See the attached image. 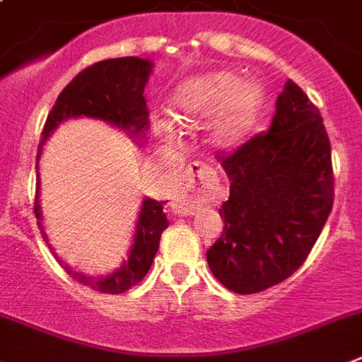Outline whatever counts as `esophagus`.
Segmentation results:
<instances>
[{
  "mask_svg": "<svg viewBox=\"0 0 362 362\" xmlns=\"http://www.w3.org/2000/svg\"><path fill=\"white\" fill-rule=\"evenodd\" d=\"M208 167L203 163H192L190 167L185 170L183 175V190L179 192L177 199H175L174 206L181 211H192L195 208V190L199 185H204L206 181Z\"/></svg>",
  "mask_w": 362,
  "mask_h": 362,
  "instance_id": "obj_1",
  "label": "esophagus"
}]
</instances>
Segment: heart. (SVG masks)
Instances as JSON below:
<instances>
[{"instance_id":"heart-1","label":"heart","mask_w":362,"mask_h":362,"mask_svg":"<svg viewBox=\"0 0 362 362\" xmlns=\"http://www.w3.org/2000/svg\"><path fill=\"white\" fill-rule=\"evenodd\" d=\"M265 102V88L258 78H242L237 71L197 75L175 88L168 102L172 120L195 127L214 118L208 140L217 148L238 147L253 131Z\"/></svg>"}]
</instances>
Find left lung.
<instances>
[{
	"label": "left lung",
	"mask_w": 362,
	"mask_h": 362,
	"mask_svg": "<svg viewBox=\"0 0 362 362\" xmlns=\"http://www.w3.org/2000/svg\"><path fill=\"white\" fill-rule=\"evenodd\" d=\"M230 177L224 230L206 251L214 276L237 294L289 278L309 257L334 204L330 140L320 109L287 81L267 132L218 158Z\"/></svg>",
	"instance_id": "obj_1"
}]
</instances>
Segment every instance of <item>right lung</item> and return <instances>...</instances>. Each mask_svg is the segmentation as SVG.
<instances>
[{
  "instance_id": "right-lung-1",
  "label": "right lung",
  "mask_w": 362,
  "mask_h": 362,
  "mask_svg": "<svg viewBox=\"0 0 362 362\" xmlns=\"http://www.w3.org/2000/svg\"><path fill=\"white\" fill-rule=\"evenodd\" d=\"M152 66H154L152 61L140 57L107 59V61L97 62L78 73L57 97V102L49 111L45 129H42L37 148V163H35L37 192H35L34 211L37 217V226L46 242H48V237H46L45 226H42V210L41 203H39L41 181H39L37 170L39 158H41L46 140L62 122L86 116V118L105 122V124L124 131L134 140L145 144L151 122H148L144 89L151 77ZM165 203L168 201L159 203L151 197L144 199L138 221H136L134 235H132L131 251L124 264L112 273L105 274V276H91V274L71 269L62 260L59 262L73 280L88 285L89 289L107 294L125 293L134 287L138 281L144 280L154 262L159 247V238L168 228L167 215L163 214ZM49 250L53 251V247L49 246ZM53 255L57 257V253Z\"/></svg>"
}]
</instances>
